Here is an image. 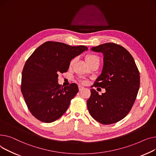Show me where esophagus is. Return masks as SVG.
I'll return each instance as SVG.
<instances>
[{
	"label": "esophagus",
	"mask_w": 156,
	"mask_h": 156,
	"mask_svg": "<svg viewBox=\"0 0 156 156\" xmlns=\"http://www.w3.org/2000/svg\"><path fill=\"white\" fill-rule=\"evenodd\" d=\"M84 87H83V86H79V90L80 91V90H83V89H84Z\"/></svg>",
	"instance_id": "esophagus-1"
}]
</instances>
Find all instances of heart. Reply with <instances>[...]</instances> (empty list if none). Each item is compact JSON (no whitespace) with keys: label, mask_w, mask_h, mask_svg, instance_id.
Returning <instances> with one entry per match:
<instances>
[{"label":"heart","mask_w":156,"mask_h":156,"mask_svg":"<svg viewBox=\"0 0 156 156\" xmlns=\"http://www.w3.org/2000/svg\"><path fill=\"white\" fill-rule=\"evenodd\" d=\"M86 62L88 64H90V63H92L96 60H99V58L98 56H96V55H94V54H88L86 56ZM76 61V58L74 59H72L70 63V65H72L73 63H74V62Z\"/></svg>","instance_id":"obj_1"}]
</instances>
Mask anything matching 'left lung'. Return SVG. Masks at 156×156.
<instances>
[{"mask_svg":"<svg viewBox=\"0 0 156 156\" xmlns=\"http://www.w3.org/2000/svg\"><path fill=\"white\" fill-rule=\"evenodd\" d=\"M91 50L103 54L102 72L94 85L105 88L106 92L99 95L90 89L88 111L101 123H116L127 115L134 104L140 87L139 70L130 53L120 45L106 43Z\"/></svg>","mask_w":156,"mask_h":156,"instance_id":"1","label":"left lung"}]
</instances>
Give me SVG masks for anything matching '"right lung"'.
<instances>
[{"label": "right lung", "instance_id": "right-lung-1", "mask_svg": "<svg viewBox=\"0 0 156 156\" xmlns=\"http://www.w3.org/2000/svg\"><path fill=\"white\" fill-rule=\"evenodd\" d=\"M86 46L72 47L57 41L40 45L27 60L22 72L21 92L31 114L44 123L60 118L79 92L76 84L63 87L60 73L66 72L70 61L87 50Z\"/></svg>", "mask_w": 156, "mask_h": 156}]
</instances>
